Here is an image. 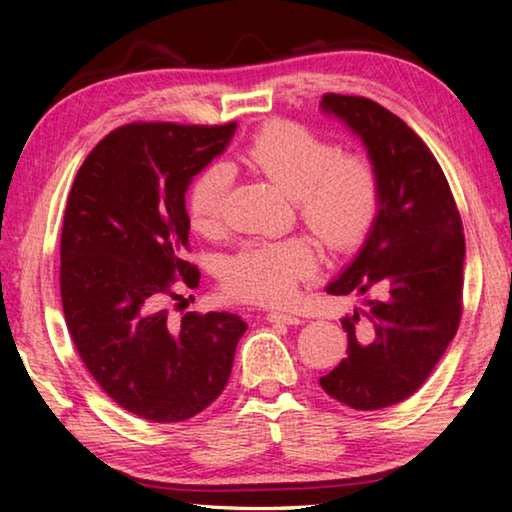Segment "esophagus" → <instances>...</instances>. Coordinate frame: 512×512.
I'll return each mask as SVG.
<instances>
[{"label":"esophagus","instance_id":"1","mask_svg":"<svg viewBox=\"0 0 512 512\" xmlns=\"http://www.w3.org/2000/svg\"><path fill=\"white\" fill-rule=\"evenodd\" d=\"M268 323H287V325H300L302 318L298 314H291V311H268L266 314Z\"/></svg>","mask_w":512,"mask_h":512}]
</instances>
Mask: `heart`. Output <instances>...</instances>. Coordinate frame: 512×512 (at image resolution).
Here are the masks:
<instances>
[{
    "mask_svg": "<svg viewBox=\"0 0 512 512\" xmlns=\"http://www.w3.org/2000/svg\"><path fill=\"white\" fill-rule=\"evenodd\" d=\"M225 167L282 187L298 219L332 253L357 248L375 221L379 178L372 162L361 153H341L296 121H268ZM228 171L205 169L189 189V221L198 235L216 237L225 228ZM318 262V246L309 237L257 241L223 264V289L237 300L282 305L316 273Z\"/></svg>",
    "mask_w": 512,
    "mask_h": 512,
    "instance_id": "1",
    "label": "heart"
}]
</instances>
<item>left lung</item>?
Returning <instances> with one entry per match:
<instances>
[{
	"mask_svg": "<svg viewBox=\"0 0 512 512\" xmlns=\"http://www.w3.org/2000/svg\"><path fill=\"white\" fill-rule=\"evenodd\" d=\"M320 108L361 137L379 178L366 244L327 284L332 296H379L341 320L348 357L320 386L345 406L377 411L418 391L454 339L463 311V223L438 160L400 117L345 94H325Z\"/></svg>",
	"mask_w": 512,
	"mask_h": 512,
	"instance_id": "1",
	"label": "left lung"
}]
</instances>
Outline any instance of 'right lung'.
I'll list each match as a JSON object with an SVG mask.
<instances>
[{"label": "right lung", "mask_w": 512, "mask_h": 512, "mask_svg": "<svg viewBox=\"0 0 512 512\" xmlns=\"http://www.w3.org/2000/svg\"><path fill=\"white\" fill-rule=\"evenodd\" d=\"M235 128L121 126L94 146L67 198L60 298L69 336L103 393L144 420L183 422L207 409L248 327L228 311L171 320L164 309L201 280L183 259L185 192Z\"/></svg>", "instance_id": "1"}]
</instances>
